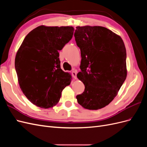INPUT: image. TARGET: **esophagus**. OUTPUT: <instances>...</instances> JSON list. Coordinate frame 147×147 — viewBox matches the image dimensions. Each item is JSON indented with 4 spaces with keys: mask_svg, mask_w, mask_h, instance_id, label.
<instances>
[{
    "mask_svg": "<svg viewBox=\"0 0 147 147\" xmlns=\"http://www.w3.org/2000/svg\"><path fill=\"white\" fill-rule=\"evenodd\" d=\"M72 75L74 79H77V72L75 70H73L72 72Z\"/></svg>",
    "mask_w": 147,
    "mask_h": 147,
    "instance_id": "obj_1",
    "label": "esophagus"
}]
</instances>
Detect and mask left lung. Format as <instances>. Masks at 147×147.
<instances>
[{"label":"left lung","mask_w":147,"mask_h":147,"mask_svg":"<svg viewBox=\"0 0 147 147\" xmlns=\"http://www.w3.org/2000/svg\"><path fill=\"white\" fill-rule=\"evenodd\" d=\"M74 33L80 49L77 77L84 91L77 96L84 109L98 110L112 102L127 76L126 50L121 37L102 26H77Z\"/></svg>","instance_id":"1"}]
</instances>
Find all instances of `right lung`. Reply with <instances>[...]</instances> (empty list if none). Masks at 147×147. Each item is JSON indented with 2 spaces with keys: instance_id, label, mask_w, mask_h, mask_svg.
Wrapping results in <instances>:
<instances>
[{
  "instance_id": "right-lung-1",
  "label": "right lung",
  "mask_w": 147,
  "mask_h": 147,
  "mask_svg": "<svg viewBox=\"0 0 147 147\" xmlns=\"http://www.w3.org/2000/svg\"><path fill=\"white\" fill-rule=\"evenodd\" d=\"M72 26H40L26 35L17 51L15 66L18 83L29 101L43 109L51 108L71 82L61 69L59 51L74 34Z\"/></svg>"
}]
</instances>
